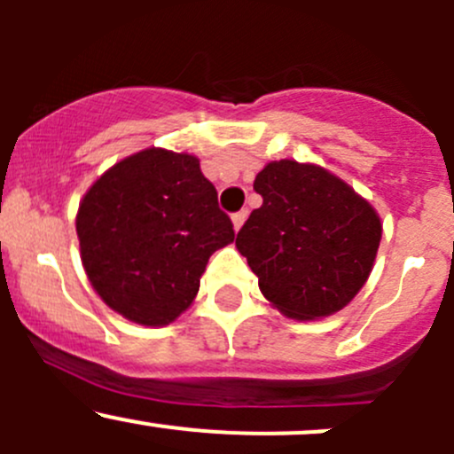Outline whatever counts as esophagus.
Returning <instances> with one entry per match:
<instances>
[{"mask_svg": "<svg viewBox=\"0 0 454 454\" xmlns=\"http://www.w3.org/2000/svg\"><path fill=\"white\" fill-rule=\"evenodd\" d=\"M246 217H248V210H239V213L232 215V226H235V231H239V228L244 226Z\"/></svg>", "mask_w": 454, "mask_h": 454, "instance_id": "1", "label": "esophagus"}]
</instances>
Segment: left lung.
<instances>
[{"mask_svg": "<svg viewBox=\"0 0 454 454\" xmlns=\"http://www.w3.org/2000/svg\"><path fill=\"white\" fill-rule=\"evenodd\" d=\"M263 204L237 235L259 290L286 318L340 312L363 290L382 222L363 195L312 162L274 160L254 177Z\"/></svg>", "mask_w": 454, "mask_h": 454, "instance_id": "1", "label": "left lung"}]
</instances>
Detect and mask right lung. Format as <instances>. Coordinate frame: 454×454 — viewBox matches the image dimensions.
<instances>
[{
	"label": "right lung",
	"mask_w": 454,
	"mask_h": 454,
	"mask_svg": "<svg viewBox=\"0 0 454 454\" xmlns=\"http://www.w3.org/2000/svg\"><path fill=\"white\" fill-rule=\"evenodd\" d=\"M76 235L96 294L145 327L184 314L210 254L235 241L200 160L162 146L127 155L87 189Z\"/></svg>",
	"instance_id": "obj_1"
}]
</instances>
